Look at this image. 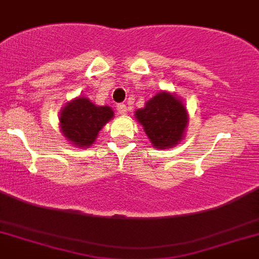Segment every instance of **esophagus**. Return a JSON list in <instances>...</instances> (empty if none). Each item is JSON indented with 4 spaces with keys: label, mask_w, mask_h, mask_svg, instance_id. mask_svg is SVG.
I'll return each instance as SVG.
<instances>
[{
    "label": "esophagus",
    "mask_w": 259,
    "mask_h": 259,
    "mask_svg": "<svg viewBox=\"0 0 259 259\" xmlns=\"http://www.w3.org/2000/svg\"><path fill=\"white\" fill-rule=\"evenodd\" d=\"M117 111H118V114L125 115L126 113H127V108H126V105H123V104L117 105Z\"/></svg>",
    "instance_id": "34e87169"
}]
</instances>
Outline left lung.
I'll use <instances>...</instances> for the list:
<instances>
[{"label":"left lung","mask_w":259,"mask_h":259,"mask_svg":"<svg viewBox=\"0 0 259 259\" xmlns=\"http://www.w3.org/2000/svg\"><path fill=\"white\" fill-rule=\"evenodd\" d=\"M137 121L144 126L151 145L157 149L176 146L185 136L188 111L176 94L159 92L145 108L136 111Z\"/></svg>","instance_id":"obj_1"}]
</instances>
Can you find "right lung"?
Returning a JSON list of instances; mask_svg holds the SVG:
<instances>
[{"mask_svg":"<svg viewBox=\"0 0 259 259\" xmlns=\"http://www.w3.org/2000/svg\"><path fill=\"white\" fill-rule=\"evenodd\" d=\"M114 115L109 106H97L89 98L78 97L65 105L60 114L61 132L78 148H89L98 132Z\"/></svg>","mask_w":259,"mask_h":259,"instance_id":"obj_1","label":"right lung"}]
</instances>
